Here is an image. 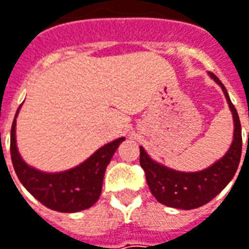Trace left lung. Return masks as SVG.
Wrapping results in <instances>:
<instances>
[{"mask_svg": "<svg viewBox=\"0 0 249 249\" xmlns=\"http://www.w3.org/2000/svg\"><path fill=\"white\" fill-rule=\"evenodd\" d=\"M209 76L222 87L234 120L233 142L225 157L216 160L212 166L199 172H178L152 160L145 149L140 147V165L145 172V178L152 196L158 202L170 208L187 211L208 204L231 181L240 163L243 137L238 113L222 82L213 73L209 72Z\"/></svg>", "mask_w": 249, "mask_h": 249, "instance_id": "obj_1", "label": "left lung"}]
</instances>
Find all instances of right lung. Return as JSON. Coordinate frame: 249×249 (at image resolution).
I'll return each mask as SVG.
<instances>
[{"mask_svg": "<svg viewBox=\"0 0 249 249\" xmlns=\"http://www.w3.org/2000/svg\"><path fill=\"white\" fill-rule=\"evenodd\" d=\"M19 109L11 129V159L24 188L43 205L58 212H80L94 205L101 196L107 166L124 137L105 144L79 166L59 173H45L29 166L18 151L16 116Z\"/></svg>", "mask_w": 249, "mask_h": 249, "instance_id": "obj_1", "label": "right lung"}]
</instances>
